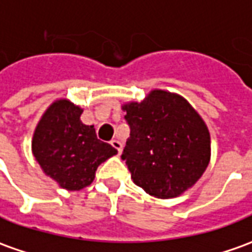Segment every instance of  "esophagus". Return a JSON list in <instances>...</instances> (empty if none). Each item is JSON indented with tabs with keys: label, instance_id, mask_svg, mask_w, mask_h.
<instances>
[{
	"label": "esophagus",
	"instance_id": "1",
	"mask_svg": "<svg viewBox=\"0 0 252 252\" xmlns=\"http://www.w3.org/2000/svg\"><path fill=\"white\" fill-rule=\"evenodd\" d=\"M111 145H112V147H114V148L118 151V154H121V152H122L123 145H122V143L119 141V140H112V141H111Z\"/></svg>",
	"mask_w": 252,
	"mask_h": 252
}]
</instances>
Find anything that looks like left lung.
<instances>
[{
	"mask_svg": "<svg viewBox=\"0 0 252 252\" xmlns=\"http://www.w3.org/2000/svg\"><path fill=\"white\" fill-rule=\"evenodd\" d=\"M130 137L123 149L133 182L158 199L192 188L211 158L210 131L203 118L180 94L154 89L143 101L122 104Z\"/></svg>",
	"mask_w": 252,
	"mask_h": 252,
	"instance_id": "left-lung-1",
	"label": "left lung"
}]
</instances>
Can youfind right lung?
Instances as JSON below:
<instances>
[{
	"instance_id": "obj_1",
	"label": "right lung",
	"mask_w": 252,
	"mask_h": 252,
	"mask_svg": "<svg viewBox=\"0 0 252 252\" xmlns=\"http://www.w3.org/2000/svg\"><path fill=\"white\" fill-rule=\"evenodd\" d=\"M82 112L68 98L55 100L41 116L31 141L32 155L45 176L67 190L86 188L97 167L118 154L97 138L93 125H83Z\"/></svg>"
}]
</instances>
